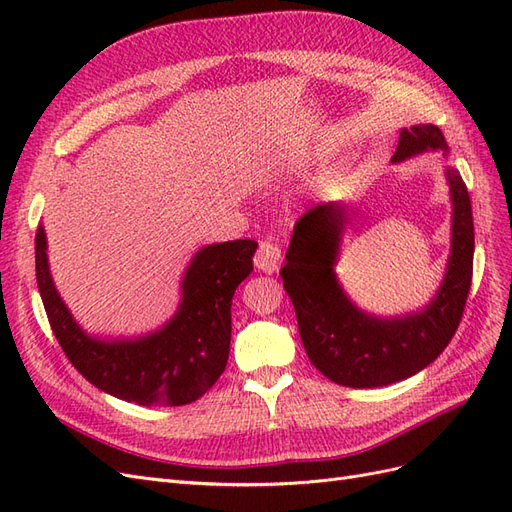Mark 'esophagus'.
Here are the masks:
<instances>
[{"mask_svg": "<svg viewBox=\"0 0 512 512\" xmlns=\"http://www.w3.org/2000/svg\"><path fill=\"white\" fill-rule=\"evenodd\" d=\"M254 262H256V267L262 271V273H275L277 271V267H280V262H282V250L280 247H277L275 243H271V241H262L260 245H258V252H256V258H254Z\"/></svg>", "mask_w": 512, "mask_h": 512, "instance_id": "1", "label": "esophagus"}]
</instances>
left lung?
I'll return each mask as SVG.
<instances>
[{
    "mask_svg": "<svg viewBox=\"0 0 512 512\" xmlns=\"http://www.w3.org/2000/svg\"><path fill=\"white\" fill-rule=\"evenodd\" d=\"M448 145L442 130L418 123L399 132L393 164ZM451 192V254L440 288L427 305L399 316H376L356 305L337 277V260L348 224L346 205L333 200L309 209L294 226L282 280L294 305L309 361L331 382L376 389L425 369L451 342L472 284L474 222L466 183L444 164Z\"/></svg>",
    "mask_w": 512,
    "mask_h": 512,
    "instance_id": "left-lung-1",
    "label": "left lung"
}]
</instances>
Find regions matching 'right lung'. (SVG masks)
Returning <instances> with one entry per match:
<instances>
[{
  "label": "right lung",
  "instance_id": "right-lung-1",
  "mask_svg": "<svg viewBox=\"0 0 512 512\" xmlns=\"http://www.w3.org/2000/svg\"><path fill=\"white\" fill-rule=\"evenodd\" d=\"M256 241L203 245L181 277V299L160 329L136 337H98L74 320L55 288L44 226L36 232V280L51 329L70 363L100 391L138 406H185L226 369L230 305L254 271Z\"/></svg>",
  "mask_w": 512,
  "mask_h": 512
}]
</instances>
